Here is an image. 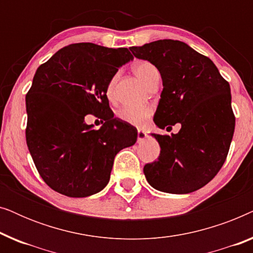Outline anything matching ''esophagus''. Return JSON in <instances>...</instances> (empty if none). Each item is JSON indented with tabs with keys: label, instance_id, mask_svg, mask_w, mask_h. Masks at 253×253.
Returning a JSON list of instances; mask_svg holds the SVG:
<instances>
[{
	"label": "esophagus",
	"instance_id": "obj_1",
	"mask_svg": "<svg viewBox=\"0 0 253 253\" xmlns=\"http://www.w3.org/2000/svg\"><path fill=\"white\" fill-rule=\"evenodd\" d=\"M146 138H147V133L145 132V131L138 130V132H137V140H138V143H143V141L146 139Z\"/></svg>",
	"mask_w": 253,
	"mask_h": 253
}]
</instances>
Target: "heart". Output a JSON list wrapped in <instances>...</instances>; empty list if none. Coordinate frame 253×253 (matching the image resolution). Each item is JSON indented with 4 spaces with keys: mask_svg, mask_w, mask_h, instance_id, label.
Returning <instances> with one entry per match:
<instances>
[{
    "mask_svg": "<svg viewBox=\"0 0 253 253\" xmlns=\"http://www.w3.org/2000/svg\"><path fill=\"white\" fill-rule=\"evenodd\" d=\"M157 68L153 64L147 61L138 62L133 65V72L137 76V78L146 86L148 81H150L152 75L157 72ZM114 84H115V78L112 79L107 86V96L109 99L113 98ZM153 114V110L150 107H130L126 106L122 107L119 112H117V117L123 122L131 124L133 126L141 127L147 123V121Z\"/></svg>",
    "mask_w": 253,
    "mask_h": 253,
    "instance_id": "obj_1",
    "label": "heart"
}]
</instances>
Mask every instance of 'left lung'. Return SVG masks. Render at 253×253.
<instances>
[{
    "instance_id": "left-lung-1",
    "label": "left lung",
    "mask_w": 253,
    "mask_h": 253,
    "mask_svg": "<svg viewBox=\"0 0 253 253\" xmlns=\"http://www.w3.org/2000/svg\"><path fill=\"white\" fill-rule=\"evenodd\" d=\"M137 58L155 65L162 89L154 123L181 130L152 133L160 145L158 160L144 174L159 191L184 195L212 181L226 161L235 130L230 86L209 57L178 40H158L130 47Z\"/></svg>"
}]
</instances>
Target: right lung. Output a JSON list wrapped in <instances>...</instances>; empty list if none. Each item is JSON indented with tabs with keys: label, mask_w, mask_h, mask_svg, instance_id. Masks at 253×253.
<instances>
[{
	"label": "right lung",
	"mask_w": 253,
	"mask_h": 253,
	"mask_svg": "<svg viewBox=\"0 0 253 253\" xmlns=\"http://www.w3.org/2000/svg\"><path fill=\"white\" fill-rule=\"evenodd\" d=\"M133 56L127 48L72 43L37 69L26 94V143L46 184L74 198L108 184L115 155L137 141V129L114 117L107 86ZM88 113L105 123H84Z\"/></svg>",
	"instance_id": "add662e5"
}]
</instances>
